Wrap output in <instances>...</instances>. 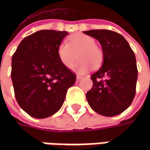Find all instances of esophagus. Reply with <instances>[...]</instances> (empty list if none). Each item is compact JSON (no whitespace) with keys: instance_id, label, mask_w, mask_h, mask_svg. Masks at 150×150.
Returning <instances> with one entry per match:
<instances>
[{"instance_id":"obj_1","label":"esophagus","mask_w":150,"mask_h":150,"mask_svg":"<svg viewBox=\"0 0 150 150\" xmlns=\"http://www.w3.org/2000/svg\"><path fill=\"white\" fill-rule=\"evenodd\" d=\"M82 79V77L80 76V75H77V76H76V81L79 82V80H80V79Z\"/></svg>"}]
</instances>
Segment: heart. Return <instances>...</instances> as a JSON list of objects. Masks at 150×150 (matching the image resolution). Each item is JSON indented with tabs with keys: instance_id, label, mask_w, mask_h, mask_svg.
I'll list each match as a JSON object with an SVG mask.
<instances>
[{
	"instance_id": "b5f03b06",
	"label": "heart",
	"mask_w": 150,
	"mask_h": 150,
	"mask_svg": "<svg viewBox=\"0 0 150 150\" xmlns=\"http://www.w3.org/2000/svg\"><path fill=\"white\" fill-rule=\"evenodd\" d=\"M78 58L72 70L77 74L83 75L92 67H98L103 62V53L96 46L93 38L83 34H75L70 36L68 42L60 43L57 49V54L62 65L70 68Z\"/></svg>"
}]
</instances>
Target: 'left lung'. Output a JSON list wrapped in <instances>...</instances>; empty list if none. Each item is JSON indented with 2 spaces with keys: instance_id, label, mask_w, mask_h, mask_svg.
Returning <instances> with one entry per match:
<instances>
[{
  "instance_id": "obj_1",
  "label": "left lung",
  "mask_w": 150,
  "mask_h": 150,
  "mask_svg": "<svg viewBox=\"0 0 150 150\" xmlns=\"http://www.w3.org/2000/svg\"><path fill=\"white\" fill-rule=\"evenodd\" d=\"M83 34L98 40L103 51V64L91 75L93 86L86 94L88 104L102 116L119 115L130 106L136 94L138 72L134 52L125 38L114 31L91 30Z\"/></svg>"
}]
</instances>
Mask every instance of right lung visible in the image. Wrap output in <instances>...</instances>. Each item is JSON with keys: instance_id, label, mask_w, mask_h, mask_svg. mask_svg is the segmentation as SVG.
<instances>
[{"instance_id": "right-lung-1", "label": "right lung", "mask_w": 150, "mask_h": 150, "mask_svg": "<svg viewBox=\"0 0 150 150\" xmlns=\"http://www.w3.org/2000/svg\"><path fill=\"white\" fill-rule=\"evenodd\" d=\"M67 31L43 30L21 41L12 58L16 100L30 116L42 119L61 108L75 75L62 65L57 49Z\"/></svg>"}]
</instances>
